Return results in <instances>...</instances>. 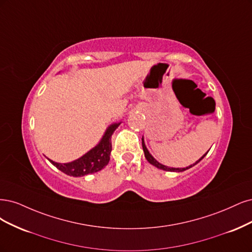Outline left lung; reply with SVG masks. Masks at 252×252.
Masks as SVG:
<instances>
[{
  "instance_id": "8db88e82",
  "label": "left lung",
  "mask_w": 252,
  "mask_h": 252,
  "mask_svg": "<svg viewBox=\"0 0 252 252\" xmlns=\"http://www.w3.org/2000/svg\"><path fill=\"white\" fill-rule=\"evenodd\" d=\"M142 148H143V152H144V156H145V158H147V160L150 162V163L152 164V165H154V166H156L157 168H159V169H162V170H167V172H183V170H186V169H189V168H190L191 166H193V165H196L197 163H199V162L204 158L205 156H206V154L208 153H206L205 155H203L197 162L194 164H192V165H189V166H188V167H185V168H174V167H168V166H165V165H163V164H161V163H159V162L154 158L151 154H150V152L148 151V149H147V147H145V144H144V141H143V138H142Z\"/></svg>"
}]
</instances>
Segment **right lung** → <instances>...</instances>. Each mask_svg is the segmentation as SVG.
I'll use <instances>...</instances> for the list:
<instances>
[{"label":"right lung","instance_id":"1","mask_svg":"<svg viewBox=\"0 0 252 252\" xmlns=\"http://www.w3.org/2000/svg\"><path fill=\"white\" fill-rule=\"evenodd\" d=\"M119 125L120 124H114L110 126L100 142L79 159L69 162V163H58L50 159L49 161L63 173L73 177H82L99 172L109 163L112 151L111 138Z\"/></svg>","mask_w":252,"mask_h":252}]
</instances>
